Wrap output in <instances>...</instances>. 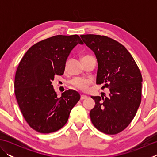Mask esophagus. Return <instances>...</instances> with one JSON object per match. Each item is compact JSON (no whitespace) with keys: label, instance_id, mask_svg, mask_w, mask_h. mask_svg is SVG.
I'll list each match as a JSON object with an SVG mask.
<instances>
[{"label":"esophagus","instance_id":"34e87169","mask_svg":"<svg viewBox=\"0 0 157 157\" xmlns=\"http://www.w3.org/2000/svg\"><path fill=\"white\" fill-rule=\"evenodd\" d=\"M86 98H87V96H86V95H81V97H80L81 100H84Z\"/></svg>","mask_w":157,"mask_h":157}]
</instances>
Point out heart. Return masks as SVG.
Segmentation results:
<instances>
[{
	"mask_svg": "<svg viewBox=\"0 0 157 157\" xmlns=\"http://www.w3.org/2000/svg\"><path fill=\"white\" fill-rule=\"evenodd\" d=\"M89 58H93L92 55H86L82 56V61ZM91 84V81L90 79L85 78H75L71 81V84L74 86L75 88L80 90L82 91L87 90L88 86Z\"/></svg>",
	"mask_w": 157,
	"mask_h": 157,
	"instance_id": "b5f03b06",
	"label": "heart"
}]
</instances>
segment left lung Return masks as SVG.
Returning <instances> with one entry per match:
<instances>
[{
	"instance_id": "obj_1",
	"label": "left lung",
	"mask_w": 157,
	"mask_h": 157,
	"mask_svg": "<svg viewBox=\"0 0 157 157\" xmlns=\"http://www.w3.org/2000/svg\"><path fill=\"white\" fill-rule=\"evenodd\" d=\"M80 37L97 59L96 84H104L102 89L110 90L109 97L91 96L95 101L90 113L92 123L106 134H117L132 122L140 105V71L131 54L117 41L94 34Z\"/></svg>"
}]
</instances>
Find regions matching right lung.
<instances>
[{"label": "right lung", "mask_w": 157, "mask_h": 157, "mask_svg": "<svg viewBox=\"0 0 157 157\" xmlns=\"http://www.w3.org/2000/svg\"><path fill=\"white\" fill-rule=\"evenodd\" d=\"M83 44L78 35H57L31 46L23 56L15 77V94L23 117L41 134L61 129L80 95L73 90L58 97L51 84L55 75L64 73L72 49Z\"/></svg>", "instance_id": "1"}]
</instances>
